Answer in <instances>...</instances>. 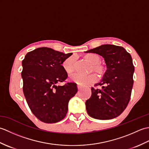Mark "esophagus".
I'll list each match as a JSON object with an SVG mask.
<instances>
[{
    "label": "esophagus",
    "mask_w": 149,
    "mask_h": 149,
    "mask_svg": "<svg viewBox=\"0 0 149 149\" xmlns=\"http://www.w3.org/2000/svg\"><path fill=\"white\" fill-rule=\"evenodd\" d=\"M77 88H78V90H81V86H80L79 84H77Z\"/></svg>",
    "instance_id": "1"
}]
</instances>
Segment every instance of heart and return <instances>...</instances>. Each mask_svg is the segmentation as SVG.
<instances>
[{
	"label": "heart",
	"mask_w": 149,
	"mask_h": 149,
	"mask_svg": "<svg viewBox=\"0 0 149 149\" xmlns=\"http://www.w3.org/2000/svg\"><path fill=\"white\" fill-rule=\"evenodd\" d=\"M84 59L91 64L90 68V72L94 71L100 76H103L106 74V66L99 63L100 58L96 54H88L85 55ZM62 66L64 70L68 75L71 74L75 70V58L71 56L66 59L62 63ZM70 79L72 81L81 85H86L94 83L97 79L96 75L93 73H90L86 75L75 74L72 75Z\"/></svg>",
	"instance_id": "1"
}]
</instances>
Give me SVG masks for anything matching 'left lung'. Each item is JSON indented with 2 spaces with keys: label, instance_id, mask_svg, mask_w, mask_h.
<instances>
[{
  "label": "left lung",
  "instance_id": "left-lung-1",
  "mask_svg": "<svg viewBox=\"0 0 149 149\" xmlns=\"http://www.w3.org/2000/svg\"><path fill=\"white\" fill-rule=\"evenodd\" d=\"M86 52L102 56L107 66L102 79L91 88V96L86 101L87 112L95 119L115 118L125 109L131 99L134 72L131 56L122 47L107 44ZM98 86L101 88H97Z\"/></svg>",
  "mask_w": 149,
  "mask_h": 149
}]
</instances>
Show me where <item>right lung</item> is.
Listing matches in <instances>:
<instances>
[{"label": "right lung", "mask_w": 149, "mask_h": 149, "mask_svg": "<svg viewBox=\"0 0 149 149\" xmlns=\"http://www.w3.org/2000/svg\"><path fill=\"white\" fill-rule=\"evenodd\" d=\"M72 54L41 47L28 52L22 61L24 96L31 111L40 121H61L67 113L70 99L77 92L75 83L56 85L67 79L62 63Z\"/></svg>", "instance_id": "add662e5"}]
</instances>
